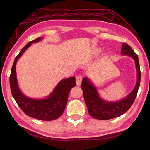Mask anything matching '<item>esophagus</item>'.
Here are the masks:
<instances>
[{"label":"esophagus","mask_w":150,"mask_h":150,"mask_svg":"<svg viewBox=\"0 0 150 150\" xmlns=\"http://www.w3.org/2000/svg\"><path fill=\"white\" fill-rule=\"evenodd\" d=\"M82 80V78L81 75H77V77H76V83H77V86H80L81 84Z\"/></svg>","instance_id":"obj_1"}]
</instances>
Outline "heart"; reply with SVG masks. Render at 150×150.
I'll list each match as a JSON object with an SVG mask.
<instances>
[{
  "instance_id": "obj_1",
  "label": "heart",
  "mask_w": 150,
  "mask_h": 150,
  "mask_svg": "<svg viewBox=\"0 0 150 150\" xmlns=\"http://www.w3.org/2000/svg\"><path fill=\"white\" fill-rule=\"evenodd\" d=\"M100 52H101V49L100 48H97V49H96L95 50V52H94V54L95 55H99V54L100 53Z\"/></svg>"
}]
</instances>
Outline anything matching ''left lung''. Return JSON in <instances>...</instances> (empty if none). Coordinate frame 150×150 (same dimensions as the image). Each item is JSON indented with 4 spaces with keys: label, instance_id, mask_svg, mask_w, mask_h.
Returning a JSON list of instances; mask_svg holds the SVG:
<instances>
[{
    "label": "left lung",
    "instance_id": "obj_1",
    "mask_svg": "<svg viewBox=\"0 0 150 150\" xmlns=\"http://www.w3.org/2000/svg\"><path fill=\"white\" fill-rule=\"evenodd\" d=\"M122 55H126L133 59L137 71V81L133 90L127 96L117 101H107L100 97L96 87L88 77L82 79L81 88L83 91L85 103L88 113L95 119L108 120L122 115L128 111L134 102L141 82L138 55L128 44L122 43L121 47Z\"/></svg>",
    "mask_w": 150,
    "mask_h": 150
}]
</instances>
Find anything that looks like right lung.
Masks as SVG:
<instances>
[{
  "mask_svg": "<svg viewBox=\"0 0 150 150\" xmlns=\"http://www.w3.org/2000/svg\"><path fill=\"white\" fill-rule=\"evenodd\" d=\"M43 39V37H39L31 41L15 57L11 71L9 84L13 97L25 114L34 119L50 121L58 119L62 115L68 102L69 91L76 85L75 77L62 79L48 96L43 98H35L27 97L21 91L16 73V64L19 58L31 44L39 42Z\"/></svg>",
  "mask_w": 150,
  "mask_h": 150,
  "instance_id": "1",
  "label": "right lung"
}]
</instances>
